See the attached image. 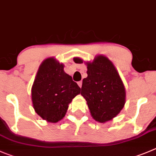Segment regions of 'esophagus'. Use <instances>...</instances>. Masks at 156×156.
I'll return each mask as SVG.
<instances>
[{
    "instance_id": "34e87169",
    "label": "esophagus",
    "mask_w": 156,
    "mask_h": 156,
    "mask_svg": "<svg viewBox=\"0 0 156 156\" xmlns=\"http://www.w3.org/2000/svg\"><path fill=\"white\" fill-rule=\"evenodd\" d=\"M77 83H78V85H79V87H80V88H81V87H82V83H83L82 81H79V82Z\"/></svg>"
}]
</instances>
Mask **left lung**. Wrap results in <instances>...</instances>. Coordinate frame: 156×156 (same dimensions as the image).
<instances>
[{
    "label": "left lung",
    "mask_w": 156,
    "mask_h": 156,
    "mask_svg": "<svg viewBox=\"0 0 156 156\" xmlns=\"http://www.w3.org/2000/svg\"><path fill=\"white\" fill-rule=\"evenodd\" d=\"M76 63H82L74 58ZM87 77L83 80L81 95L87 100L93 118L99 122L112 119L125 105L126 90L112 62L98 56L87 63Z\"/></svg>",
    "instance_id": "left-lung-1"
}]
</instances>
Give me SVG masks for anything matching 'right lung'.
<instances>
[{"instance_id": "obj_1", "label": "right lung", "mask_w": 156, "mask_h": 156, "mask_svg": "<svg viewBox=\"0 0 156 156\" xmlns=\"http://www.w3.org/2000/svg\"><path fill=\"white\" fill-rule=\"evenodd\" d=\"M80 88L63 71V65L48 58L41 65L31 90L33 106L47 121L57 122L64 117L68 105Z\"/></svg>"}]
</instances>
